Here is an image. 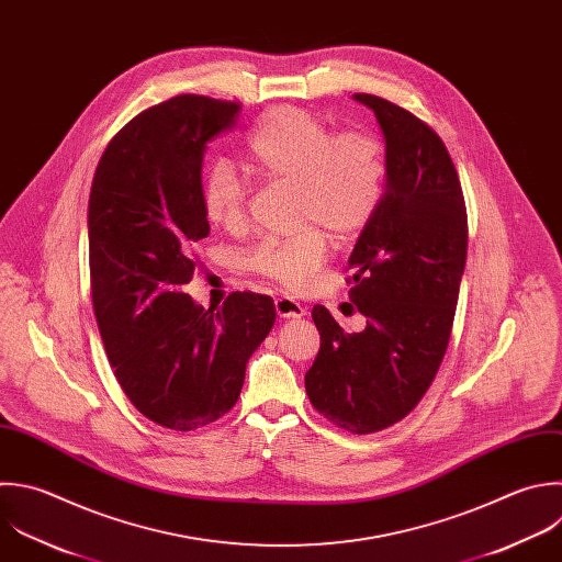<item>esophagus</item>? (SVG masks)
Wrapping results in <instances>:
<instances>
[{
	"label": "esophagus",
	"instance_id": "1",
	"mask_svg": "<svg viewBox=\"0 0 562 562\" xmlns=\"http://www.w3.org/2000/svg\"><path fill=\"white\" fill-rule=\"evenodd\" d=\"M274 310H277L279 318H301V316H305V307L299 301L290 299V296H279L274 301Z\"/></svg>",
	"mask_w": 562,
	"mask_h": 562
}]
</instances>
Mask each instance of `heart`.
<instances>
[{"label": "heart", "instance_id": "b5f03b06", "mask_svg": "<svg viewBox=\"0 0 562 562\" xmlns=\"http://www.w3.org/2000/svg\"><path fill=\"white\" fill-rule=\"evenodd\" d=\"M246 156L266 180L294 184L296 222L305 226L294 237L255 246L248 268L290 292H303L327 259L325 231L347 239L375 215L384 191L382 147L367 132L331 136L329 125L310 112L274 108L250 134ZM246 198V182L228 162L209 169L202 184L209 224L226 233L244 228Z\"/></svg>", "mask_w": 562, "mask_h": 562}]
</instances>
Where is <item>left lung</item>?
Returning <instances> with one entry per match:
<instances>
[{
    "label": "left lung",
    "mask_w": 562,
    "mask_h": 562,
    "mask_svg": "<svg viewBox=\"0 0 562 562\" xmlns=\"http://www.w3.org/2000/svg\"><path fill=\"white\" fill-rule=\"evenodd\" d=\"M384 136V193L349 257V299L367 318L347 334L314 305L321 349L305 373L314 408L356 435L406 417L443 360L465 268L468 220L441 138L411 112L353 94Z\"/></svg>",
    "instance_id": "obj_1"
}]
</instances>
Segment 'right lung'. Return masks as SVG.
Wrapping results in <instances>:
<instances>
[{
  "instance_id": "1",
  "label": "right lung",
  "mask_w": 562,
  "mask_h": 562,
  "mask_svg": "<svg viewBox=\"0 0 562 562\" xmlns=\"http://www.w3.org/2000/svg\"><path fill=\"white\" fill-rule=\"evenodd\" d=\"M239 105L182 94L145 110L108 145L90 204L94 314L114 375L132 404L171 430L228 413L246 364L277 312L266 294L233 292L204 310L187 292L202 211L206 145L235 127Z\"/></svg>"
}]
</instances>
